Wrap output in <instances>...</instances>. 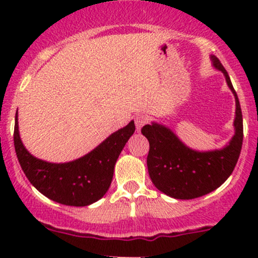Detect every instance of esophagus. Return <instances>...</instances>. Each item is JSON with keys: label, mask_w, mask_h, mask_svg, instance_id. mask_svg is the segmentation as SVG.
Returning a JSON list of instances; mask_svg holds the SVG:
<instances>
[{"label": "esophagus", "mask_w": 258, "mask_h": 258, "mask_svg": "<svg viewBox=\"0 0 258 258\" xmlns=\"http://www.w3.org/2000/svg\"><path fill=\"white\" fill-rule=\"evenodd\" d=\"M148 121H149V119H148V116H146V115H143V114L136 115L135 123H136V127H137L138 131H141L142 127L146 125V123H148Z\"/></svg>", "instance_id": "obj_1"}]
</instances>
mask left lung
<instances>
[{
    "label": "left lung",
    "instance_id": "obj_1",
    "mask_svg": "<svg viewBox=\"0 0 258 258\" xmlns=\"http://www.w3.org/2000/svg\"><path fill=\"white\" fill-rule=\"evenodd\" d=\"M210 58L215 69L223 73L235 98L234 136L226 146L199 152L185 146L172 130L161 123L152 122L142 128L143 136L149 141L147 165L150 179L160 191L174 199H195L214 191L232 174L241 152L240 103L223 65L215 55Z\"/></svg>",
    "mask_w": 258,
    "mask_h": 258
}]
</instances>
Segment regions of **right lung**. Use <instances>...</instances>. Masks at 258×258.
<instances>
[{
    "label": "right lung",
    "mask_w": 258,
    "mask_h": 258,
    "mask_svg": "<svg viewBox=\"0 0 258 258\" xmlns=\"http://www.w3.org/2000/svg\"><path fill=\"white\" fill-rule=\"evenodd\" d=\"M135 130V121H131L82 158L55 164L35 158L28 152L20 139L17 110L14 148L25 176L41 194L63 205L87 206L108 191L116 160Z\"/></svg>",
    "instance_id": "1"
}]
</instances>
